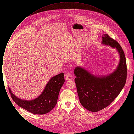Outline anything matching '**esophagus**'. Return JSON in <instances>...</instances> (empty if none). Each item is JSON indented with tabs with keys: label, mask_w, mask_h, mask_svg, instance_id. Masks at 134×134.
Here are the masks:
<instances>
[{
	"label": "esophagus",
	"mask_w": 134,
	"mask_h": 134,
	"mask_svg": "<svg viewBox=\"0 0 134 134\" xmlns=\"http://www.w3.org/2000/svg\"><path fill=\"white\" fill-rule=\"evenodd\" d=\"M72 75H71V74L70 73H67L66 74V79L67 80H71L72 79Z\"/></svg>",
	"instance_id": "34e87169"
}]
</instances>
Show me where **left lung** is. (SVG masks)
<instances>
[{"label":"left lung","mask_w":134,"mask_h":134,"mask_svg":"<svg viewBox=\"0 0 134 134\" xmlns=\"http://www.w3.org/2000/svg\"><path fill=\"white\" fill-rule=\"evenodd\" d=\"M102 44L115 48L119 52L120 61L115 71L106 76H97L80 66L74 70L79 101L84 108L92 112L105 108L113 102L127 79L126 60L121 46L107 34L102 37Z\"/></svg>","instance_id":"1"}]
</instances>
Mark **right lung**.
Wrapping results in <instances>:
<instances>
[{
	"label": "right lung",
	"instance_id": "1",
	"mask_svg": "<svg viewBox=\"0 0 134 134\" xmlns=\"http://www.w3.org/2000/svg\"><path fill=\"white\" fill-rule=\"evenodd\" d=\"M64 82L63 73L52 77L46 84L42 94L31 100L19 98L13 94L9 87L8 88L13 101L20 107L32 114L44 115L50 112L57 104L59 93Z\"/></svg>",
	"mask_w": 134,
	"mask_h": 134
}]
</instances>
